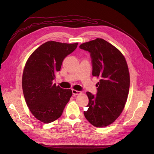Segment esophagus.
<instances>
[{"instance_id":"34e87169","label":"esophagus","mask_w":154,"mask_h":154,"mask_svg":"<svg viewBox=\"0 0 154 154\" xmlns=\"http://www.w3.org/2000/svg\"><path fill=\"white\" fill-rule=\"evenodd\" d=\"M72 94H73V95H78V94H80L81 93H82L80 91H78L74 90V89H72Z\"/></svg>"}]
</instances>
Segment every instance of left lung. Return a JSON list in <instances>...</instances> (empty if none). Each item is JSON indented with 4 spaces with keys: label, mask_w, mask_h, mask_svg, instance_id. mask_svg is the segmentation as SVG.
I'll return each mask as SVG.
<instances>
[{
    "label": "left lung",
    "mask_w": 154,
    "mask_h": 154,
    "mask_svg": "<svg viewBox=\"0 0 154 154\" xmlns=\"http://www.w3.org/2000/svg\"><path fill=\"white\" fill-rule=\"evenodd\" d=\"M91 53L92 76L100 79L96 96L87 92L89 101L84 116L96 127L114 122L123 112L128 95L130 74L125 58L108 42L96 38L80 45Z\"/></svg>",
    "instance_id": "left-lung-1"
}]
</instances>
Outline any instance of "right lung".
Here are the masks:
<instances>
[{"mask_svg":"<svg viewBox=\"0 0 154 154\" xmlns=\"http://www.w3.org/2000/svg\"><path fill=\"white\" fill-rule=\"evenodd\" d=\"M78 44L49 41L27 60L22 74L23 93L31 112L41 122L49 123L58 119L71 98V89L60 88L53 81L64 58Z\"/></svg>","mask_w":154,"mask_h":154,"instance_id":"right-lung-1","label":"right lung"}]
</instances>
